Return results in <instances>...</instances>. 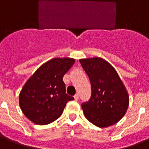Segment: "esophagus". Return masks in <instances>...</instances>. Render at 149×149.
Returning a JSON list of instances; mask_svg holds the SVG:
<instances>
[{
	"mask_svg": "<svg viewBox=\"0 0 149 149\" xmlns=\"http://www.w3.org/2000/svg\"><path fill=\"white\" fill-rule=\"evenodd\" d=\"M74 99H75V100H76V101H77V100H79V95H78V94H76V95H74Z\"/></svg>",
	"mask_w": 149,
	"mask_h": 149,
	"instance_id": "obj_1",
	"label": "esophagus"
}]
</instances>
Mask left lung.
<instances>
[{"mask_svg":"<svg viewBox=\"0 0 149 149\" xmlns=\"http://www.w3.org/2000/svg\"><path fill=\"white\" fill-rule=\"evenodd\" d=\"M92 87L91 97L82 103L86 118L106 128L118 123L129 107V96L114 67L100 57L79 60Z\"/></svg>","mask_w":149,"mask_h":149,"instance_id":"left-lung-1","label":"left lung"}]
</instances>
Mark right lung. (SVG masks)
Instances as JSON below:
<instances>
[{"instance_id":"right-lung-1","label":"right lung","mask_w":149,"mask_h":149,"mask_svg":"<svg viewBox=\"0 0 149 149\" xmlns=\"http://www.w3.org/2000/svg\"><path fill=\"white\" fill-rule=\"evenodd\" d=\"M72 58H54L40 66L23 86L19 104L26 118L47 125L62 115L66 102L74 98L66 93L63 77L74 64Z\"/></svg>"}]
</instances>
